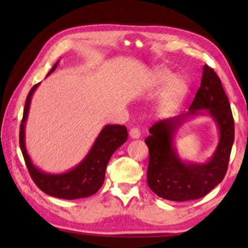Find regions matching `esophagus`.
Returning a JSON list of instances; mask_svg holds the SVG:
<instances>
[{
    "label": "esophagus",
    "instance_id": "34e87169",
    "mask_svg": "<svg viewBox=\"0 0 248 248\" xmlns=\"http://www.w3.org/2000/svg\"><path fill=\"white\" fill-rule=\"evenodd\" d=\"M129 134H130V137L132 138V139H138V138H140V130L136 128V127H133V128L130 129Z\"/></svg>",
    "mask_w": 248,
    "mask_h": 248
}]
</instances>
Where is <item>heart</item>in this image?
<instances>
[{"instance_id": "obj_1", "label": "heart", "mask_w": 248, "mask_h": 248, "mask_svg": "<svg viewBox=\"0 0 248 248\" xmlns=\"http://www.w3.org/2000/svg\"><path fill=\"white\" fill-rule=\"evenodd\" d=\"M173 78L169 70L166 69H155L151 75V86L161 87L169 83ZM187 93V85L183 79L175 78L169 85L166 86L164 93L162 95L161 104H159V111L162 114H169L175 110L180 103L183 102Z\"/></svg>"}]
</instances>
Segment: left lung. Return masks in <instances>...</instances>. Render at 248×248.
Here are the masks:
<instances>
[{
  "mask_svg": "<svg viewBox=\"0 0 248 248\" xmlns=\"http://www.w3.org/2000/svg\"><path fill=\"white\" fill-rule=\"evenodd\" d=\"M207 108L219 128V144L207 163L183 162L173 146V134L188 116ZM145 139L150 158L148 185L154 194L170 201L202 198L223 180L234 142V119L229 98L215 70L204 64L200 87L186 114L157 121Z\"/></svg>",
  "mask_w": 248,
  "mask_h": 248,
  "instance_id": "1",
  "label": "left lung"
}]
</instances>
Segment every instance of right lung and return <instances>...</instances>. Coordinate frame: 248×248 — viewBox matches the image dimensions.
<instances>
[{
	"label": "right lung",
	"mask_w": 248,
	"mask_h": 248,
	"mask_svg": "<svg viewBox=\"0 0 248 248\" xmlns=\"http://www.w3.org/2000/svg\"><path fill=\"white\" fill-rule=\"evenodd\" d=\"M58 63L59 62L53 65L48 75L56 70ZM38 85L39 83L33 85L27 95L19 129V146L33 183L45 194L61 199L73 200L85 198V197L96 194L104 184L106 167L111 155L127 141V128L125 125L120 124L105 125L90 152L78 165L63 174L45 173L32 164L27 153L26 146H25V124H26L29 106H31V96Z\"/></svg>",
	"instance_id": "obj_1"
}]
</instances>
